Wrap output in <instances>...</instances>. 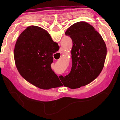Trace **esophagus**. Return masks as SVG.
<instances>
[{"label":"esophagus","instance_id":"1","mask_svg":"<svg viewBox=\"0 0 120 120\" xmlns=\"http://www.w3.org/2000/svg\"><path fill=\"white\" fill-rule=\"evenodd\" d=\"M59 52H60V53H62V52H63V50L62 49H60V50H59Z\"/></svg>","mask_w":120,"mask_h":120}]
</instances>
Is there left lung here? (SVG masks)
Segmentation results:
<instances>
[{
	"mask_svg": "<svg viewBox=\"0 0 120 120\" xmlns=\"http://www.w3.org/2000/svg\"><path fill=\"white\" fill-rule=\"evenodd\" d=\"M65 34L72 40V67L68 75L59 78L64 86L79 88L92 82L101 72L107 55L106 45L94 28L85 22L74 24Z\"/></svg>",
	"mask_w": 120,
	"mask_h": 120,
	"instance_id": "left-lung-1",
	"label": "left lung"
}]
</instances>
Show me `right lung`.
I'll use <instances>...</instances> for the list:
<instances>
[{"label":"right lung","mask_w":120,"mask_h":120,"mask_svg":"<svg viewBox=\"0 0 120 120\" xmlns=\"http://www.w3.org/2000/svg\"><path fill=\"white\" fill-rule=\"evenodd\" d=\"M59 49L47 31L40 27L30 26L18 38L14 50L15 65L25 79L42 89L61 85L51 68L53 53Z\"/></svg>","instance_id":"right-lung-1"}]
</instances>
